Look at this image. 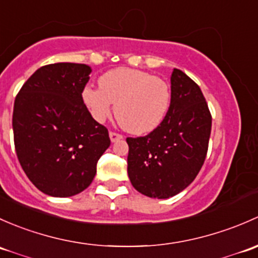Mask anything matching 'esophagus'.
<instances>
[{
    "label": "esophagus",
    "instance_id": "obj_1",
    "mask_svg": "<svg viewBox=\"0 0 258 258\" xmlns=\"http://www.w3.org/2000/svg\"><path fill=\"white\" fill-rule=\"evenodd\" d=\"M109 138H110V142H111V143H115V142H118V140L123 139V135L118 134V133L110 132V133H109Z\"/></svg>",
    "mask_w": 258,
    "mask_h": 258
}]
</instances>
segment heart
I'll list each match as a JSON object with an SVG mask.
<instances>
[{
  "mask_svg": "<svg viewBox=\"0 0 258 258\" xmlns=\"http://www.w3.org/2000/svg\"><path fill=\"white\" fill-rule=\"evenodd\" d=\"M99 86H87L82 99L98 123L115 115L124 129L133 134H148L163 123L171 102V90L164 79L148 72L121 67L99 78Z\"/></svg>",
  "mask_w": 258,
  "mask_h": 258,
  "instance_id": "b5f03b06",
  "label": "heart"
}]
</instances>
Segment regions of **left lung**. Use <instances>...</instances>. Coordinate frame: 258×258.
Returning a JSON list of instances; mask_svg holds the SVG:
<instances>
[{"label":"left lung","mask_w":258,"mask_h":258,"mask_svg":"<svg viewBox=\"0 0 258 258\" xmlns=\"http://www.w3.org/2000/svg\"><path fill=\"white\" fill-rule=\"evenodd\" d=\"M171 102L163 123L147 137L126 138L128 175L143 195L169 199L200 171L211 134V114L200 87L174 68Z\"/></svg>","instance_id":"8db88e82"}]
</instances>
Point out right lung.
I'll list each match as a JSON object with an SVG mask.
<instances>
[{
	"mask_svg": "<svg viewBox=\"0 0 258 258\" xmlns=\"http://www.w3.org/2000/svg\"><path fill=\"white\" fill-rule=\"evenodd\" d=\"M92 68L54 63L37 70L15 99V148L23 171L46 195L68 198L92 184L109 148L105 126L82 99Z\"/></svg>",
	"mask_w": 258,
	"mask_h": 258,
	"instance_id": "obj_1",
	"label": "right lung"
}]
</instances>
